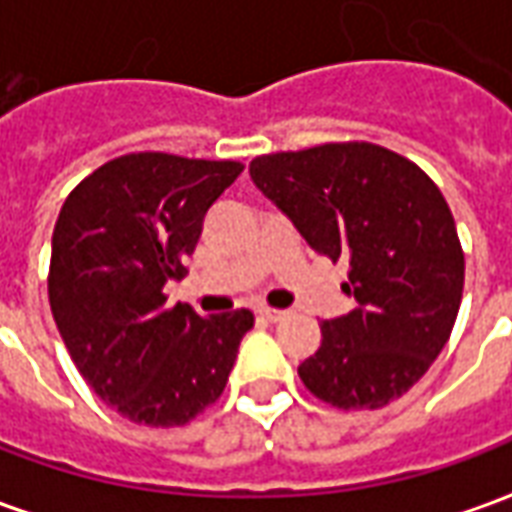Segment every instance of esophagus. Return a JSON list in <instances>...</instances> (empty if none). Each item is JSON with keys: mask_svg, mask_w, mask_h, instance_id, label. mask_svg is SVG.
Here are the masks:
<instances>
[{"mask_svg": "<svg viewBox=\"0 0 512 512\" xmlns=\"http://www.w3.org/2000/svg\"><path fill=\"white\" fill-rule=\"evenodd\" d=\"M257 312H260V318H263V321H268V323H277V321H282L285 315H288V312L277 310V307H260Z\"/></svg>", "mask_w": 512, "mask_h": 512, "instance_id": "34e87169", "label": "esophagus"}]
</instances>
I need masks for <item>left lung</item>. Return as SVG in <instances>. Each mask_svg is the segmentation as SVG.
<instances>
[{
  "mask_svg": "<svg viewBox=\"0 0 512 512\" xmlns=\"http://www.w3.org/2000/svg\"><path fill=\"white\" fill-rule=\"evenodd\" d=\"M249 175L315 252L348 260L354 310L321 323V348L299 365L304 386L337 408L406 395L461 307L463 249L439 186L370 142L257 156Z\"/></svg>",
  "mask_w": 512,
  "mask_h": 512,
  "instance_id": "1",
  "label": "left lung"
}]
</instances>
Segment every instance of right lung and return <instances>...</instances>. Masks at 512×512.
Instances as JSON below:
<instances>
[{"instance_id":"add662e5","label":"right lung","mask_w":512,"mask_h":512,"mask_svg":"<svg viewBox=\"0 0 512 512\" xmlns=\"http://www.w3.org/2000/svg\"><path fill=\"white\" fill-rule=\"evenodd\" d=\"M241 172L238 161L128 153L87 175L57 216L51 315L84 381L136 425H186L216 403L255 326L249 310L202 318L164 296Z\"/></svg>"}]
</instances>
